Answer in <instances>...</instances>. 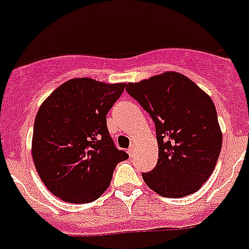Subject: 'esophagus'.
I'll list each match as a JSON object with an SVG mask.
<instances>
[{
    "label": "esophagus",
    "mask_w": 249,
    "mask_h": 249,
    "mask_svg": "<svg viewBox=\"0 0 249 249\" xmlns=\"http://www.w3.org/2000/svg\"><path fill=\"white\" fill-rule=\"evenodd\" d=\"M128 153H129V156H130V157L134 156V147H130V148H129V149H128Z\"/></svg>",
    "instance_id": "1"
}]
</instances>
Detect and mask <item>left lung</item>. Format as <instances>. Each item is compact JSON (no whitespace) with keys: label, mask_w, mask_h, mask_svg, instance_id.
<instances>
[{"label":"left lung","mask_w":249,"mask_h":249,"mask_svg":"<svg viewBox=\"0 0 249 249\" xmlns=\"http://www.w3.org/2000/svg\"><path fill=\"white\" fill-rule=\"evenodd\" d=\"M125 89L156 125L158 162L142 175L144 182L164 197L197 191L212 176L223 141L213 100L177 72L128 83Z\"/></svg>","instance_id":"1"}]
</instances>
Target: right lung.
Returning a JSON list of instances; mask_svg holds the SVG:
<instances>
[{"instance_id": "right-lung-1", "label": "right lung", "mask_w": 249, "mask_h": 249, "mask_svg": "<svg viewBox=\"0 0 249 249\" xmlns=\"http://www.w3.org/2000/svg\"><path fill=\"white\" fill-rule=\"evenodd\" d=\"M125 83L73 78L41 104L31 153L44 185L63 201L83 204L105 192L119 162L129 158L115 147L106 115Z\"/></svg>"}]
</instances>
